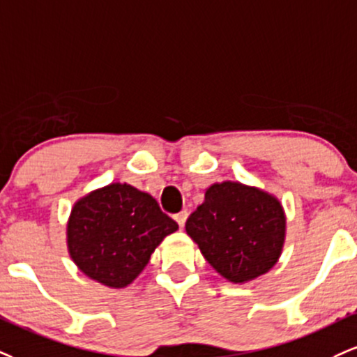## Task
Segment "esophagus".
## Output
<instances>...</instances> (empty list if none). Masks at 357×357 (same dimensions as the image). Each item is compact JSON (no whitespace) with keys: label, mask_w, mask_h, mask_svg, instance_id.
<instances>
[{"label":"esophagus","mask_w":357,"mask_h":357,"mask_svg":"<svg viewBox=\"0 0 357 357\" xmlns=\"http://www.w3.org/2000/svg\"><path fill=\"white\" fill-rule=\"evenodd\" d=\"M174 220H176V222H178L179 225V227H184V222H186V220H188V213L186 211H181V213H178L174 216Z\"/></svg>","instance_id":"1"}]
</instances>
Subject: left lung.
<instances>
[{
	"instance_id": "8db88e82",
	"label": "left lung",
	"mask_w": 357,
	"mask_h": 357,
	"mask_svg": "<svg viewBox=\"0 0 357 357\" xmlns=\"http://www.w3.org/2000/svg\"><path fill=\"white\" fill-rule=\"evenodd\" d=\"M186 233L213 269L244 284L273 269L286 241V214L271 192L238 181L214 183L188 218Z\"/></svg>"
}]
</instances>
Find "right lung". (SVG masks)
I'll return each mask as SVG.
<instances>
[{"label":"right lung","instance_id":"right-lung-1","mask_svg":"<svg viewBox=\"0 0 357 357\" xmlns=\"http://www.w3.org/2000/svg\"><path fill=\"white\" fill-rule=\"evenodd\" d=\"M178 231L156 199L126 183L79 197L66 225V246L84 276L123 289L143 273L162 239Z\"/></svg>","mask_w":357,"mask_h":357}]
</instances>
